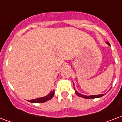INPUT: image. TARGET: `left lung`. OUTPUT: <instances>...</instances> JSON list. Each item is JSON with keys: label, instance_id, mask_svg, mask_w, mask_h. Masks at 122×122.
Wrapping results in <instances>:
<instances>
[{"label": "left lung", "instance_id": "1", "mask_svg": "<svg viewBox=\"0 0 122 122\" xmlns=\"http://www.w3.org/2000/svg\"><path fill=\"white\" fill-rule=\"evenodd\" d=\"M107 44L108 45H110V43L107 42ZM74 89L75 90V88L74 87ZM75 93L78 95V96H79L80 97H82V98H85V99H95V98H99V97H102L104 95L103 94H100V95H90V96H86V95H82L81 93H80L78 92H77L76 90H75Z\"/></svg>", "mask_w": 122, "mask_h": 122}]
</instances>
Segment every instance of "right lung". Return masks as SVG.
<instances>
[{
	"label": "right lung",
	"instance_id": "add662e5",
	"mask_svg": "<svg viewBox=\"0 0 122 122\" xmlns=\"http://www.w3.org/2000/svg\"><path fill=\"white\" fill-rule=\"evenodd\" d=\"M54 96V90L53 91H51L50 93L46 95L45 97H40V98H37L35 99H31L29 101V102H33V103H38V102H44L48 101L49 100H50L51 99H52Z\"/></svg>",
	"mask_w": 122,
	"mask_h": 122
}]
</instances>
